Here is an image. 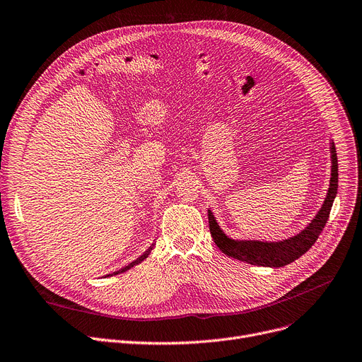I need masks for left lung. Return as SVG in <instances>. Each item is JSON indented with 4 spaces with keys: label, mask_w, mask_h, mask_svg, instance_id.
<instances>
[{
    "label": "left lung",
    "mask_w": 362,
    "mask_h": 362,
    "mask_svg": "<svg viewBox=\"0 0 362 362\" xmlns=\"http://www.w3.org/2000/svg\"><path fill=\"white\" fill-rule=\"evenodd\" d=\"M330 152H332V177H330L329 191L325 202H322L320 208V211L305 229L289 239L277 240V242L239 240V239H232L227 236L221 230V227L218 226L211 210H208L210 232L220 251L239 261H245L252 265H261V267H273V269L284 267V265L293 262L295 259H298L299 257L305 254L315 243L322 229H325V226L329 220L333 201L337 194V177H339L337 156H336V146L333 142L330 146Z\"/></svg>",
    "instance_id": "8db88e82"
}]
</instances>
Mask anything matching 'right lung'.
<instances>
[{
	"instance_id": "1",
	"label": "right lung",
	"mask_w": 362,
	"mask_h": 362,
	"mask_svg": "<svg viewBox=\"0 0 362 362\" xmlns=\"http://www.w3.org/2000/svg\"><path fill=\"white\" fill-rule=\"evenodd\" d=\"M154 245H156V243H152V245H151V246H149V248H148V250H146V251H145V252H144V254H142V255H141V257H139V258H138V259H135V261H132V262H130V264H129V265H126V267H123V269H122V270H119V272H114V273H112V274H107V277H108V276H116V274H120V273H124V272H127V270H130V269H132V267H133V265H136V264H139V262H142V261H144V259H145V258H148V255H149V254H151V251H152V248H154Z\"/></svg>"
}]
</instances>
